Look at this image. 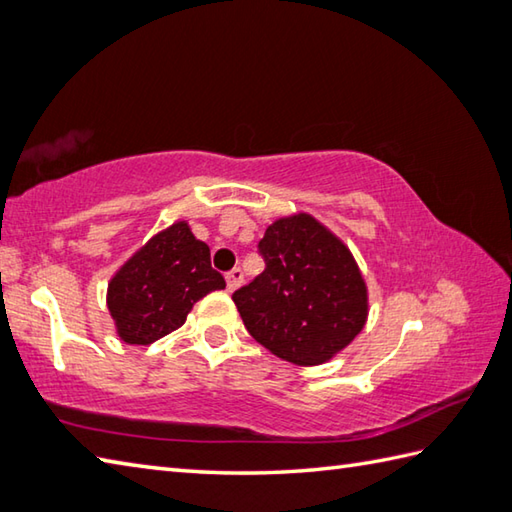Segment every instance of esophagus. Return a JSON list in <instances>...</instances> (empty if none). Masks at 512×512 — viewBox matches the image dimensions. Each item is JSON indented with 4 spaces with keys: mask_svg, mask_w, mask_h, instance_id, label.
Returning <instances> with one entry per match:
<instances>
[{
    "mask_svg": "<svg viewBox=\"0 0 512 512\" xmlns=\"http://www.w3.org/2000/svg\"><path fill=\"white\" fill-rule=\"evenodd\" d=\"M226 282H228V291L239 288L241 282H244V273H241V268H232L230 273H226Z\"/></svg>",
    "mask_w": 512,
    "mask_h": 512,
    "instance_id": "obj_1",
    "label": "esophagus"
}]
</instances>
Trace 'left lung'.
Wrapping results in <instances>:
<instances>
[{
    "label": "left lung",
    "mask_w": 512,
    "mask_h": 512,
    "mask_svg": "<svg viewBox=\"0 0 512 512\" xmlns=\"http://www.w3.org/2000/svg\"><path fill=\"white\" fill-rule=\"evenodd\" d=\"M257 248L264 273L232 293L250 336L300 367L345 349L367 320V286L349 248L304 212L277 219Z\"/></svg>",
    "instance_id": "8db88e82"
}]
</instances>
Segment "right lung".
Here are the masks:
<instances>
[{
	"mask_svg": "<svg viewBox=\"0 0 512 512\" xmlns=\"http://www.w3.org/2000/svg\"><path fill=\"white\" fill-rule=\"evenodd\" d=\"M226 280L210 264V248L176 221L120 266L107 288V306L127 345H152L188 318L192 306Z\"/></svg>",
	"mask_w": 512,
	"mask_h": 512,
	"instance_id": "obj_1",
	"label": "right lung"
}]
</instances>
